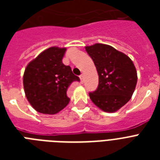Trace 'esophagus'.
Returning a JSON list of instances; mask_svg holds the SVG:
<instances>
[{
  "instance_id": "1",
  "label": "esophagus",
  "mask_w": 160,
  "mask_h": 160,
  "mask_svg": "<svg viewBox=\"0 0 160 160\" xmlns=\"http://www.w3.org/2000/svg\"><path fill=\"white\" fill-rule=\"evenodd\" d=\"M80 82L81 83L84 82V75H83V74H81V75H80Z\"/></svg>"
}]
</instances>
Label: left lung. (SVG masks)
Wrapping results in <instances>:
<instances>
[{
	"mask_svg": "<svg viewBox=\"0 0 160 160\" xmlns=\"http://www.w3.org/2000/svg\"><path fill=\"white\" fill-rule=\"evenodd\" d=\"M99 75L96 90L90 100L103 111L113 113L130 99L137 84V71L129 56L105 44L85 46Z\"/></svg>",
	"mask_w": 160,
	"mask_h": 160,
	"instance_id": "8db88e82",
	"label": "left lung"
}]
</instances>
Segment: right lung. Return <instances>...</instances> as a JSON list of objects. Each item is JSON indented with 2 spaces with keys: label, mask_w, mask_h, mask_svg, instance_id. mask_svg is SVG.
<instances>
[{
  "label": "right lung",
  "mask_w": 160,
  "mask_h": 160,
  "mask_svg": "<svg viewBox=\"0 0 160 160\" xmlns=\"http://www.w3.org/2000/svg\"><path fill=\"white\" fill-rule=\"evenodd\" d=\"M65 48L53 46L42 51L26 66L23 85L27 100L36 111L54 114L70 102L66 91L80 78L62 63Z\"/></svg>",
  "instance_id": "right-lung-1"
}]
</instances>
